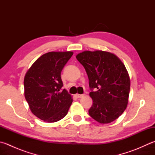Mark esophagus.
Returning a JSON list of instances; mask_svg holds the SVG:
<instances>
[{
  "label": "esophagus",
  "mask_w": 155,
  "mask_h": 155,
  "mask_svg": "<svg viewBox=\"0 0 155 155\" xmlns=\"http://www.w3.org/2000/svg\"><path fill=\"white\" fill-rule=\"evenodd\" d=\"M76 97L77 98H82V97H84V94H77L76 95Z\"/></svg>",
  "instance_id": "1"
}]
</instances>
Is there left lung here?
Returning a JSON list of instances; mask_svg holds the SVG:
<instances>
[{
	"mask_svg": "<svg viewBox=\"0 0 155 155\" xmlns=\"http://www.w3.org/2000/svg\"><path fill=\"white\" fill-rule=\"evenodd\" d=\"M85 68L93 104L88 110L101 124H109L124 112L128 103L130 79L124 64L115 54L86 51L76 55Z\"/></svg>",
	"mask_w": 155,
	"mask_h": 155,
	"instance_id": "1",
	"label": "left lung"
}]
</instances>
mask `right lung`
I'll return each instance as SVG.
<instances>
[{
	"label": "right lung",
	"instance_id": "obj_1",
	"mask_svg": "<svg viewBox=\"0 0 155 155\" xmlns=\"http://www.w3.org/2000/svg\"><path fill=\"white\" fill-rule=\"evenodd\" d=\"M74 54L71 51L49 52L39 57L26 72L24 95L31 113L48 123L68 114L72 96L63 86L61 73Z\"/></svg>",
	"mask_w": 155,
	"mask_h": 155
}]
</instances>
